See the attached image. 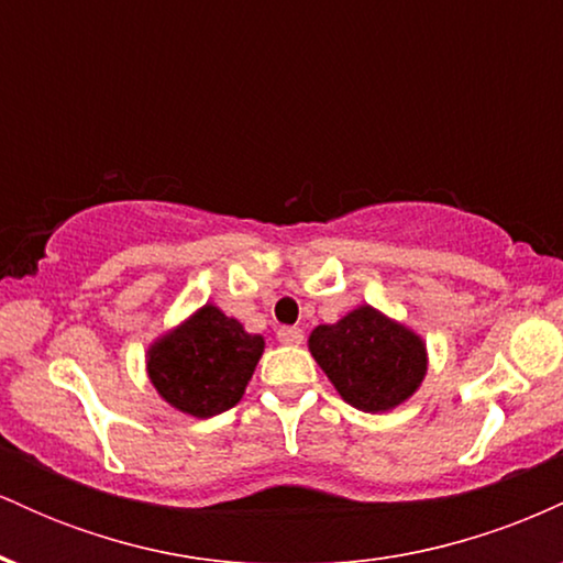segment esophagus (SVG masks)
Wrapping results in <instances>:
<instances>
[{
  "mask_svg": "<svg viewBox=\"0 0 563 563\" xmlns=\"http://www.w3.org/2000/svg\"><path fill=\"white\" fill-rule=\"evenodd\" d=\"M277 341H280V344H286V346H299L303 341V331H301V328L286 325V328H280V331H277Z\"/></svg>",
  "mask_w": 563,
  "mask_h": 563,
  "instance_id": "1",
  "label": "esophagus"
}]
</instances>
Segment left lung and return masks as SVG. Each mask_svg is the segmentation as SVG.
Instances as JSON below:
<instances>
[{"label":"left lung","mask_w":563,"mask_h":563,"mask_svg":"<svg viewBox=\"0 0 563 563\" xmlns=\"http://www.w3.org/2000/svg\"><path fill=\"white\" fill-rule=\"evenodd\" d=\"M309 352L344 402L363 412H386L410 399L429 365L421 335L367 303L314 328Z\"/></svg>","instance_id":"1"}]
</instances>
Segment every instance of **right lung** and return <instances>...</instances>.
Here are the masks:
<instances>
[{"label":"right lung","instance_id":"add662e5","mask_svg":"<svg viewBox=\"0 0 563 563\" xmlns=\"http://www.w3.org/2000/svg\"><path fill=\"white\" fill-rule=\"evenodd\" d=\"M262 352V335L245 333L235 318L206 303L183 325L153 341L147 376L179 412L211 418L241 402Z\"/></svg>","mask_w":563,"mask_h":563}]
</instances>
